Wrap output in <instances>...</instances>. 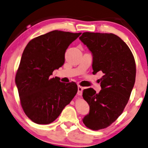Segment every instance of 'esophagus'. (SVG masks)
Instances as JSON below:
<instances>
[{"label": "esophagus", "mask_w": 148, "mask_h": 148, "mask_svg": "<svg viewBox=\"0 0 148 148\" xmlns=\"http://www.w3.org/2000/svg\"><path fill=\"white\" fill-rule=\"evenodd\" d=\"M84 90V87H82L80 85H78V92H77V94L79 95H81L82 94V90Z\"/></svg>", "instance_id": "1"}]
</instances>
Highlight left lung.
<instances>
[{
	"label": "left lung",
	"instance_id": "obj_1",
	"mask_svg": "<svg viewBox=\"0 0 148 148\" xmlns=\"http://www.w3.org/2000/svg\"><path fill=\"white\" fill-rule=\"evenodd\" d=\"M79 39L92 52L93 74L103 73L98 94L91 88L82 93L90 106L82 121L97 131L110 125L122 114L135 82V61L127 45L114 34L87 32Z\"/></svg>",
	"mask_w": 148,
	"mask_h": 148
}]
</instances>
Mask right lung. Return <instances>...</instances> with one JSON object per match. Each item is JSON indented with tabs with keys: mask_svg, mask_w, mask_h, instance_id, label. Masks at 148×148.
Listing matches in <instances>:
<instances>
[{
	"mask_svg": "<svg viewBox=\"0 0 148 148\" xmlns=\"http://www.w3.org/2000/svg\"><path fill=\"white\" fill-rule=\"evenodd\" d=\"M81 33L53 30L30 40L23 51L15 75L21 105L33 122L49 124L76 95L75 82L51 78L64 64L65 53Z\"/></svg>",
	"mask_w": 148,
	"mask_h": 148,
	"instance_id": "add662e5",
	"label": "right lung"
}]
</instances>
